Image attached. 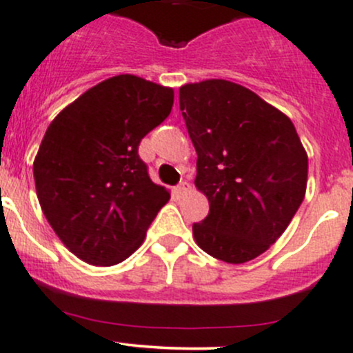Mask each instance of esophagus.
<instances>
[{"label": "esophagus", "mask_w": 353, "mask_h": 353, "mask_svg": "<svg viewBox=\"0 0 353 353\" xmlns=\"http://www.w3.org/2000/svg\"><path fill=\"white\" fill-rule=\"evenodd\" d=\"M190 183H186V181H183V183H179V186L176 188V191L177 193H186L188 190H190Z\"/></svg>", "instance_id": "obj_1"}]
</instances>
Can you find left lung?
Returning <instances> with one entry per match:
<instances>
[{
    "label": "left lung",
    "mask_w": 353,
    "mask_h": 353,
    "mask_svg": "<svg viewBox=\"0 0 353 353\" xmlns=\"http://www.w3.org/2000/svg\"><path fill=\"white\" fill-rule=\"evenodd\" d=\"M179 107L196 150L194 186L210 210L193 224L203 252L228 263L263 253L302 205L309 159L293 122L224 79L184 84Z\"/></svg>",
    "instance_id": "1"
}]
</instances>
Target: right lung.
Listing matches in <instances>:
<instances>
[{"label":"right lung","instance_id":"1","mask_svg":"<svg viewBox=\"0 0 353 353\" xmlns=\"http://www.w3.org/2000/svg\"><path fill=\"white\" fill-rule=\"evenodd\" d=\"M172 105L170 88L122 74L81 94L46 129L34 159L36 193L53 231L84 262L128 259L169 201L138 146Z\"/></svg>","mask_w":353,"mask_h":353}]
</instances>
